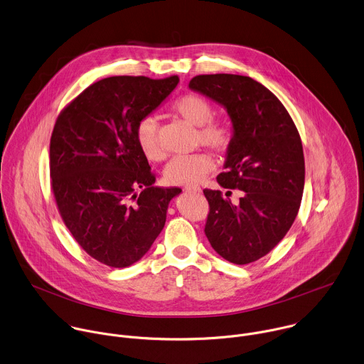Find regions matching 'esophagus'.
<instances>
[{"mask_svg": "<svg viewBox=\"0 0 364 364\" xmlns=\"http://www.w3.org/2000/svg\"><path fill=\"white\" fill-rule=\"evenodd\" d=\"M184 190H186L187 193H200V191H201V188H200L198 186H186Z\"/></svg>", "mask_w": 364, "mask_h": 364, "instance_id": "obj_1", "label": "esophagus"}]
</instances>
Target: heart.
Masks as SVG:
<instances>
[{"mask_svg":"<svg viewBox=\"0 0 364 364\" xmlns=\"http://www.w3.org/2000/svg\"><path fill=\"white\" fill-rule=\"evenodd\" d=\"M173 112L188 124L198 127L196 141L214 151H225L234 137L232 127L225 120H215L213 105L203 96L188 93L178 97L173 106ZM136 140L150 161H160L164 153L157 139V122L151 116L143 117L136 126ZM214 168L213 159L203 151L177 156L164 168V180L173 186L193 184L203 180Z\"/></svg>","mask_w":364,"mask_h":364,"instance_id":"heart-1","label":"heart"}]
</instances>
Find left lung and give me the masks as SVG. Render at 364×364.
<instances>
[{
  "instance_id": "left-lung-1",
  "label": "left lung",
  "mask_w": 364,
  "mask_h": 364,
  "mask_svg": "<svg viewBox=\"0 0 364 364\" xmlns=\"http://www.w3.org/2000/svg\"><path fill=\"white\" fill-rule=\"evenodd\" d=\"M188 87L227 110L234 137L217 181L244 191L232 204L221 191L204 190L205 235L224 259L254 262L279 244L301 207L305 159L298 129L279 99L250 76L198 75Z\"/></svg>"
}]
</instances>
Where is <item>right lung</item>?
I'll use <instances>...</instances> for the list:
<instances>
[{
    "label": "right lung",
    "mask_w": 364,
    "mask_h": 364,
    "mask_svg": "<svg viewBox=\"0 0 364 364\" xmlns=\"http://www.w3.org/2000/svg\"><path fill=\"white\" fill-rule=\"evenodd\" d=\"M177 83L178 76L106 77L86 87L55 123L49 168L60 217L76 242L107 267L141 259L181 193L153 186L156 177L136 140L137 123Z\"/></svg>",
    "instance_id": "obj_1"
}]
</instances>
